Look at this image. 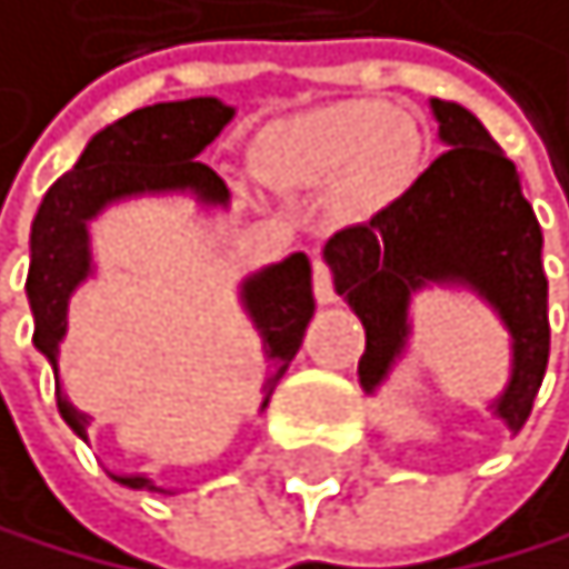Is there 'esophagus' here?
Segmentation results:
<instances>
[{
	"label": "esophagus",
	"mask_w": 569,
	"mask_h": 569,
	"mask_svg": "<svg viewBox=\"0 0 569 569\" xmlns=\"http://www.w3.org/2000/svg\"><path fill=\"white\" fill-rule=\"evenodd\" d=\"M312 291H317V302H333L338 291H333V273L323 260H312Z\"/></svg>",
	"instance_id": "1"
}]
</instances>
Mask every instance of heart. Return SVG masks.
Listing matches in <instances>:
<instances>
[{"mask_svg": "<svg viewBox=\"0 0 569 569\" xmlns=\"http://www.w3.org/2000/svg\"><path fill=\"white\" fill-rule=\"evenodd\" d=\"M419 126L393 116L383 101H338L270 129L260 168L281 186H338L341 203L359 218L393 207L422 171Z\"/></svg>", "mask_w": 569, "mask_h": 569, "instance_id": "heart-1", "label": "heart"}]
</instances>
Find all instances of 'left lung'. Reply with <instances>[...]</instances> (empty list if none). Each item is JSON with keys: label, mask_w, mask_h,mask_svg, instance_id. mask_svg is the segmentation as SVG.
Instances as JSON below:
<instances>
[{"label": "left lung", "mask_w": 569, "mask_h": 569, "mask_svg": "<svg viewBox=\"0 0 569 569\" xmlns=\"http://www.w3.org/2000/svg\"><path fill=\"white\" fill-rule=\"evenodd\" d=\"M436 158L405 197L323 246L333 288L366 327L359 380L372 393L408 341V306L426 284H465L510 330V383L492 411L517 432L549 362V281L542 228L513 161L468 108L432 98Z\"/></svg>", "instance_id": "8db88e82"}]
</instances>
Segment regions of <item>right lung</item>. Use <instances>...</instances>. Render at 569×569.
<instances>
[{"label": "right lung", "mask_w": 569, "mask_h": 569, "mask_svg": "<svg viewBox=\"0 0 569 569\" xmlns=\"http://www.w3.org/2000/svg\"><path fill=\"white\" fill-rule=\"evenodd\" d=\"M236 108L218 98L161 101L129 111L126 119L104 126L87 143L80 161L44 192L38 218L30 224V270L27 299L34 312V348L56 369V401L66 426L87 440L90 415L77 411L59 387V341L66 333L69 296L90 273L87 221L98 218L108 203L140 192L186 189L200 203H228V186L214 168L197 161L200 150L214 140ZM242 306L257 323L267 355V398L296 359L312 320V270L306 252H291L242 284ZM129 489L168 492L143 475H111Z\"/></svg>", "instance_id": "obj_1"}]
</instances>
